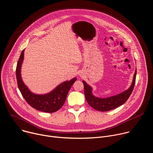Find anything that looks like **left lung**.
<instances>
[{
	"label": "left lung",
	"instance_id": "8db88e82",
	"mask_svg": "<svg viewBox=\"0 0 153 153\" xmlns=\"http://www.w3.org/2000/svg\"><path fill=\"white\" fill-rule=\"evenodd\" d=\"M136 74L137 70H135L134 74L132 84L128 90L118 94L104 98L95 96L92 93L93 89L91 87L87 84L85 81L82 80L84 86V94L87 102L92 108L101 112H106L113 110L123 105L128 100L132 92L135 83Z\"/></svg>",
	"mask_w": 153,
	"mask_h": 153
}]
</instances>
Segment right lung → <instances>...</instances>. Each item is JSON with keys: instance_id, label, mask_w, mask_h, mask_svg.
<instances>
[{"instance_id": "add662e5", "label": "right lung", "mask_w": 153, "mask_h": 153, "mask_svg": "<svg viewBox=\"0 0 153 153\" xmlns=\"http://www.w3.org/2000/svg\"><path fill=\"white\" fill-rule=\"evenodd\" d=\"M24 49L21 53L16 69L18 86L22 96L27 103L37 110L47 113L57 112L64 104L69 90L76 82V77L61 83L48 93L43 94L33 93L24 84L21 77V71L24 60Z\"/></svg>"}]
</instances>
